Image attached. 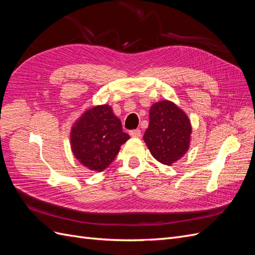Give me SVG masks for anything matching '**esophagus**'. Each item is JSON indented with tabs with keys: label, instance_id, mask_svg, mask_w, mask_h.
Masks as SVG:
<instances>
[{
	"label": "esophagus",
	"instance_id": "34e87169",
	"mask_svg": "<svg viewBox=\"0 0 255 255\" xmlns=\"http://www.w3.org/2000/svg\"><path fill=\"white\" fill-rule=\"evenodd\" d=\"M129 135L132 137H140L141 132H140V129H132V130H129Z\"/></svg>",
	"mask_w": 255,
	"mask_h": 255
}]
</instances>
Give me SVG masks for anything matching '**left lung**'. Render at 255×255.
Listing matches in <instances>:
<instances>
[{"label":"left lung","mask_w":255,"mask_h":255,"mask_svg":"<svg viewBox=\"0 0 255 255\" xmlns=\"http://www.w3.org/2000/svg\"><path fill=\"white\" fill-rule=\"evenodd\" d=\"M150 122L143 140L153 157L172 165L186 154L191 135L187 115L171 101H159L150 109Z\"/></svg>","instance_id":"obj_1"}]
</instances>
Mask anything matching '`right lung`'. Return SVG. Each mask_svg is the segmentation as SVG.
<instances>
[{
  "label": "right lung",
  "instance_id": "obj_1",
  "mask_svg": "<svg viewBox=\"0 0 255 255\" xmlns=\"http://www.w3.org/2000/svg\"><path fill=\"white\" fill-rule=\"evenodd\" d=\"M129 139L122 130L119 118L107 104L85 112L73 125L70 143L73 155L92 171L101 172L119 153L121 144Z\"/></svg>",
  "mask_w": 255,
  "mask_h": 255
}]
</instances>
